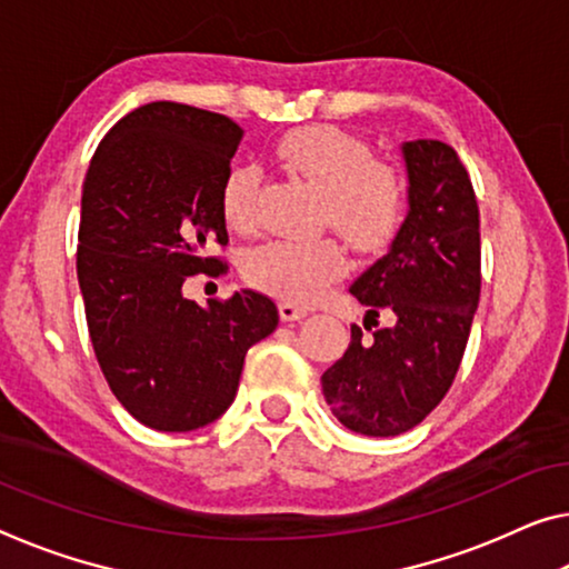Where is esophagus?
I'll use <instances>...</instances> for the list:
<instances>
[{"instance_id":"1","label":"esophagus","mask_w":569,"mask_h":569,"mask_svg":"<svg viewBox=\"0 0 569 569\" xmlns=\"http://www.w3.org/2000/svg\"><path fill=\"white\" fill-rule=\"evenodd\" d=\"M308 310L300 308V305H292V302H279V318L284 322H295V320H302Z\"/></svg>"}]
</instances>
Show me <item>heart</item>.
Wrapping results in <instances>:
<instances>
[{
	"label": "heart",
	"mask_w": 569,
	"mask_h": 569,
	"mask_svg": "<svg viewBox=\"0 0 569 569\" xmlns=\"http://www.w3.org/2000/svg\"><path fill=\"white\" fill-rule=\"evenodd\" d=\"M279 160L322 193L318 221L356 243L381 249L395 239L407 208L405 174L397 164L376 160L371 147L343 129L320 124L287 134ZM261 174L239 164L221 186V216L229 229L247 233L257 226ZM346 251L333 239H277L254 249L247 261L251 282L290 302H312L346 272Z\"/></svg>",
	"instance_id": "1"
}]
</instances>
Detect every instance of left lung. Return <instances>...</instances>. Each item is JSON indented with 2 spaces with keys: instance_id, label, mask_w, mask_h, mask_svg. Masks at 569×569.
Returning a JSON list of instances; mask_svg holds the SVG:
<instances>
[{
  "instance_id": "1",
  "label": "left lung",
  "mask_w": 569,
  "mask_h": 569,
  "mask_svg": "<svg viewBox=\"0 0 569 569\" xmlns=\"http://www.w3.org/2000/svg\"><path fill=\"white\" fill-rule=\"evenodd\" d=\"M409 213L391 249L351 284L369 308L397 315L322 373V397L340 425L369 437L412 430L456 381L480 297V218L458 152L437 139L401 144ZM369 326V322H363Z\"/></svg>"
}]
</instances>
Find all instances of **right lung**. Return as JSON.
Returning a JSON list of instances; mask_svg holds the SVG:
<instances>
[{"label": "right lung", "instance_id": "add662e5", "mask_svg": "<svg viewBox=\"0 0 569 569\" xmlns=\"http://www.w3.org/2000/svg\"><path fill=\"white\" fill-rule=\"evenodd\" d=\"M243 129L223 113L152 101L113 124L89 164L76 272L103 379L137 422L190 432L221 417L243 358L274 333L267 295L241 290L200 308L193 274L218 277L229 243L221 186Z\"/></svg>", "mask_w": 569, "mask_h": 569}]
</instances>
